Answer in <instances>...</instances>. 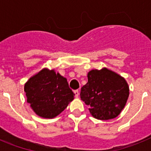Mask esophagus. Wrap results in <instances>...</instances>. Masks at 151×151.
Returning a JSON list of instances; mask_svg holds the SVG:
<instances>
[{
  "instance_id": "esophagus-1",
  "label": "esophagus",
  "mask_w": 151,
  "mask_h": 151,
  "mask_svg": "<svg viewBox=\"0 0 151 151\" xmlns=\"http://www.w3.org/2000/svg\"><path fill=\"white\" fill-rule=\"evenodd\" d=\"M74 93H75V95H76V97H78V96H79V91H78V90H75Z\"/></svg>"
}]
</instances>
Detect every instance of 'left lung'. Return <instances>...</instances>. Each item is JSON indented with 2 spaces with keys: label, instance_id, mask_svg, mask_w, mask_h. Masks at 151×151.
Masks as SVG:
<instances>
[{
  "label": "left lung",
  "instance_id": "obj_1",
  "mask_svg": "<svg viewBox=\"0 0 151 151\" xmlns=\"http://www.w3.org/2000/svg\"><path fill=\"white\" fill-rule=\"evenodd\" d=\"M129 95L126 81L106 68L89 72L87 84L80 93L81 100L90 106L91 115L101 120L116 118L125 106Z\"/></svg>",
  "mask_w": 151,
  "mask_h": 151
}]
</instances>
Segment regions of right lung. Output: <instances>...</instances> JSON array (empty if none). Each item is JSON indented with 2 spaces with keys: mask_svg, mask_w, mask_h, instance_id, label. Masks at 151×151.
<instances>
[{
  "mask_svg": "<svg viewBox=\"0 0 151 151\" xmlns=\"http://www.w3.org/2000/svg\"><path fill=\"white\" fill-rule=\"evenodd\" d=\"M24 90L27 102L35 113L43 118H54L59 115L75 96L66 78L46 69L29 78Z\"/></svg>",
  "mask_w": 151,
  "mask_h": 151,
  "instance_id": "right-lung-1",
  "label": "right lung"
}]
</instances>
